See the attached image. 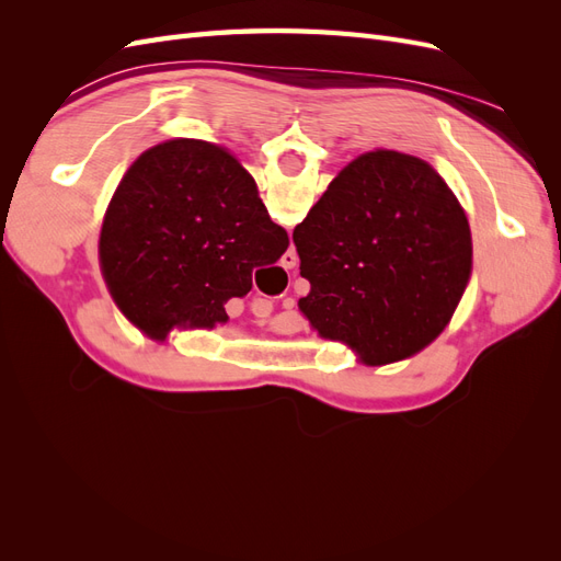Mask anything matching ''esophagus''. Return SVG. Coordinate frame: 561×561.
I'll use <instances>...</instances> for the list:
<instances>
[{"mask_svg":"<svg viewBox=\"0 0 561 561\" xmlns=\"http://www.w3.org/2000/svg\"><path fill=\"white\" fill-rule=\"evenodd\" d=\"M297 264V254L295 252H285L283 254V266L285 268H293Z\"/></svg>","mask_w":561,"mask_h":561,"instance_id":"esophagus-1","label":"esophagus"}]
</instances>
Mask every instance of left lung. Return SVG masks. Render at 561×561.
Wrapping results in <instances>:
<instances>
[{"label": "left lung", "mask_w": 561, "mask_h": 561, "mask_svg": "<svg viewBox=\"0 0 561 561\" xmlns=\"http://www.w3.org/2000/svg\"><path fill=\"white\" fill-rule=\"evenodd\" d=\"M301 313L367 365L410 358L445 330L470 278L461 203L433 168L393 149L353 159L295 227Z\"/></svg>", "instance_id": "1"}]
</instances>
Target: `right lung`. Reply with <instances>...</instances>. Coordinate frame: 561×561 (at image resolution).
Instances as JSON below:
<instances>
[{
	"label": "right lung",
	"mask_w": 561,
	"mask_h": 561,
	"mask_svg": "<svg viewBox=\"0 0 561 561\" xmlns=\"http://www.w3.org/2000/svg\"><path fill=\"white\" fill-rule=\"evenodd\" d=\"M290 245L257 184L225 147L168 140L135 161L110 201L100 266L122 313L151 339L227 322L225 304Z\"/></svg>",
	"instance_id": "add662e5"
}]
</instances>
